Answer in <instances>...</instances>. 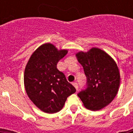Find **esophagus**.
Returning a JSON list of instances; mask_svg holds the SVG:
<instances>
[{
    "label": "esophagus",
    "instance_id": "34e87169",
    "mask_svg": "<svg viewBox=\"0 0 133 133\" xmlns=\"http://www.w3.org/2000/svg\"><path fill=\"white\" fill-rule=\"evenodd\" d=\"M72 84H73V85H74V86L75 87L76 90H78V89H79V85H78V83H77V82H74Z\"/></svg>",
    "mask_w": 133,
    "mask_h": 133
}]
</instances>
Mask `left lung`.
<instances>
[{"label":"left lung","instance_id":"1","mask_svg":"<svg viewBox=\"0 0 133 133\" xmlns=\"http://www.w3.org/2000/svg\"><path fill=\"white\" fill-rule=\"evenodd\" d=\"M83 66L87 81L77 95L85 108L99 110L108 105L117 94L120 75L114 60L103 50L92 48L76 54Z\"/></svg>","mask_w":133,"mask_h":133}]
</instances>
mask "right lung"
Masks as SVG:
<instances>
[{
    "label": "right lung",
    "mask_w": 133,
    "mask_h": 133,
    "mask_svg": "<svg viewBox=\"0 0 133 133\" xmlns=\"http://www.w3.org/2000/svg\"><path fill=\"white\" fill-rule=\"evenodd\" d=\"M51 43L40 46L32 54L26 65L24 83L28 97L37 107L47 113L62 109L67 98L76 89L67 81L57 63L67 54Z\"/></svg>",
    "instance_id": "right-lung-1"
}]
</instances>
